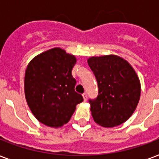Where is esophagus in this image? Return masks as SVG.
Wrapping results in <instances>:
<instances>
[{"label":"esophagus","mask_w":159,"mask_h":159,"mask_svg":"<svg viewBox=\"0 0 159 159\" xmlns=\"http://www.w3.org/2000/svg\"><path fill=\"white\" fill-rule=\"evenodd\" d=\"M82 97H83V100H84V102H87V93H83V94H82Z\"/></svg>","instance_id":"34e87169"}]
</instances>
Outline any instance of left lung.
Masks as SVG:
<instances>
[{
  "label": "left lung",
  "instance_id": "obj_1",
  "mask_svg": "<svg viewBox=\"0 0 159 159\" xmlns=\"http://www.w3.org/2000/svg\"><path fill=\"white\" fill-rule=\"evenodd\" d=\"M98 84V96L89 100L92 116L103 127L124 123L135 111L140 97V82L129 63L116 55L87 60Z\"/></svg>",
  "mask_w": 159,
  "mask_h": 159
}]
</instances>
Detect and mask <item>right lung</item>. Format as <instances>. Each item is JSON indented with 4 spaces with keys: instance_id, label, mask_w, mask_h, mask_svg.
<instances>
[{
    "instance_id": "obj_1",
    "label": "right lung",
    "mask_w": 159,
    "mask_h": 159,
    "mask_svg": "<svg viewBox=\"0 0 159 159\" xmlns=\"http://www.w3.org/2000/svg\"><path fill=\"white\" fill-rule=\"evenodd\" d=\"M77 59L60 48L39 54L27 66L25 94L28 106L39 122L49 127L67 124L82 102L75 92L76 80L72 75Z\"/></svg>"
}]
</instances>
